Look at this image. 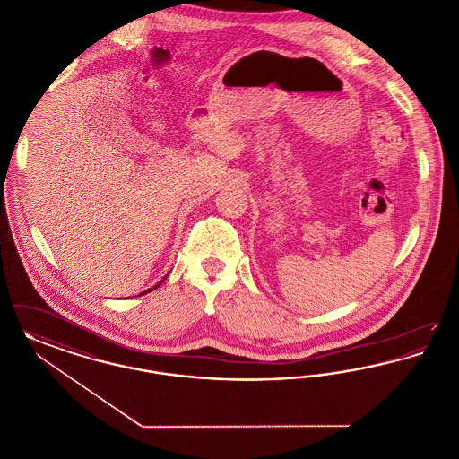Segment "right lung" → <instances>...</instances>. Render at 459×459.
I'll return each instance as SVG.
<instances>
[{"label":"right lung","mask_w":459,"mask_h":459,"mask_svg":"<svg viewBox=\"0 0 459 459\" xmlns=\"http://www.w3.org/2000/svg\"><path fill=\"white\" fill-rule=\"evenodd\" d=\"M165 279H167V277H165ZM165 279H163V281H165ZM163 281H161V282H163ZM161 282H158V284L154 285V287H152V289H146L144 292H141V294H137V296H143V294H148V292H152L153 289H156V287H160V285H161Z\"/></svg>","instance_id":"obj_1"}]
</instances>
